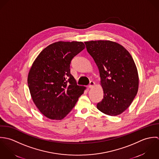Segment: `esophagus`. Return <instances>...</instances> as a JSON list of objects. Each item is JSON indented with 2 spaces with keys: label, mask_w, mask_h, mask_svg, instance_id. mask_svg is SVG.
Returning a JSON list of instances; mask_svg holds the SVG:
<instances>
[{
  "label": "esophagus",
  "mask_w": 159,
  "mask_h": 159,
  "mask_svg": "<svg viewBox=\"0 0 159 159\" xmlns=\"http://www.w3.org/2000/svg\"><path fill=\"white\" fill-rule=\"evenodd\" d=\"M95 85V83L93 81H90L89 85H88V87H89V89H92V88H93Z\"/></svg>",
  "instance_id": "34e87169"
}]
</instances>
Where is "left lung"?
<instances>
[{"label":"left lung","instance_id":"8db88e82","mask_svg":"<svg viewBox=\"0 0 159 159\" xmlns=\"http://www.w3.org/2000/svg\"><path fill=\"white\" fill-rule=\"evenodd\" d=\"M85 44L98 67L104 92L97 108L111 116L122 114L138 90V70L132 57L123 46L109 40H92Z\"/></svg>","mask_w":159,"mask_h":159}]
</instances>
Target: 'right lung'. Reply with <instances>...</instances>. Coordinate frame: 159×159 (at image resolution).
<instances>
[{
  "label": "right lung",
  "mask_w": 159,
  "mask_h": 159,
  "mask_svg": "<svg viewBox=\"0 0 159 159\" xmlns=\"http://www.w3.org/2000/svg\"><path fill=\"white\" fill-rule=\"evenodd\" d=\"M85 46L82 42H58L44 48L30 70L28 84L32 100L47 117L61 120L75 106L85 87L77 85L70 64Z\"/></svg>",
  "instance_id": "add662e5"
}]
</instances>
